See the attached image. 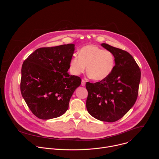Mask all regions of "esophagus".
Masks as SVG:
<instances>
[{"mask_svg":"<svg viewBox=\"0 0 159 159\" xmlns=\"http://www.w3.org/2000/svg\"><path fill=\"white\" fill-rule=\"evenodd\" d=\"M82 86H85V81L84 80H82V83H81Z\"/></svg>","mask_w":159,"mask_h":159,"instance_id":"obj_1","label":"esophagus"}]
</instances>
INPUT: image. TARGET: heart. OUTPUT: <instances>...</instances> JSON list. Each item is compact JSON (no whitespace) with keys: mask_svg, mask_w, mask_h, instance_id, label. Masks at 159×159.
<instances>
[{"mask_svg":"<svg viewBox=\"0 0 159 159\" xmlns=\"http://www.w3.org/2000/svg\"><path fill=\"white\" fill-rule=\"evenodd\" d=\"M116 58L112 52L96 45L83 47L70 61L69 69L74 75H79L86 69L89 77L96 81L107 78L115 69Z\"/></svg>","mask_w":159,"mask_h":159,"instance_id":"obj_1","label":"heart"}]
</instances>
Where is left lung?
I'll return each instance as SVG.
<instances>
[{"label":"left lung","instance_id":"obj_1","mask_svg":"<svg viewBox=\"0 0 159 159\" xmlns=\"http://www.w3.org/2000/svg\"><path fill=\"white\" fill-rule=\"evenodd\" d=\"M101 46L114 53L115 69L106 79L86 83V107L96 119L115 122L125 116L137 101L141 72L133 57L127 52L106 43Z\"/></svg>","mask_w":159,"mask_h":159}]
</instances>
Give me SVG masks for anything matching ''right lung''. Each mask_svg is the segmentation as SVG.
<instances>
[{
    "mask_svg": "<svg viewBox=\"0 0 159 159\" xmlns=\"http://www.w3.org/2000/svg\"><path fill=\"white\" fill-rule=\"evenodd\" d=\"M74 44L40 48L22 65L20 92L30 109L41 120L58 118L69 108L80 85L79 77L68 73Z\"/></svg>",
    "mask_w": 159,
    "mask_h": 159,
    "instance_id": "add662e5",
    "label": "right lung"
}]
</instances>
